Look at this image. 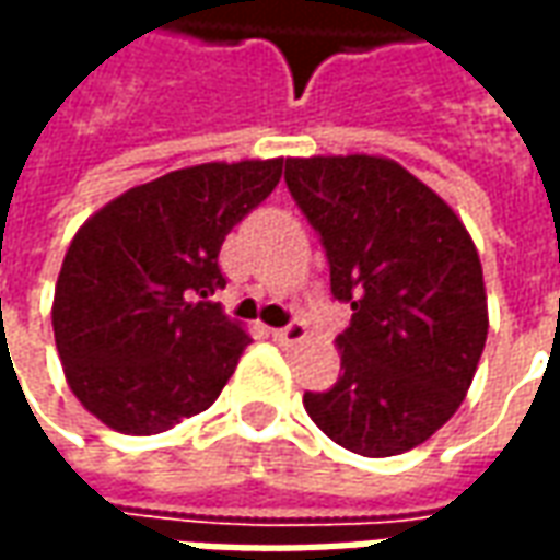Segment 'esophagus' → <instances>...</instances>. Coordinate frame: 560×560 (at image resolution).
<instances>
[{
	"label": "esophagus",
	"instance_id": "esophagus-1",
	"mask_svg": "<svg viewBox=\"0 0 560 560\" xmlns=\"http://www.w3.org/2000/svg\"><path fill=\"white\" fill-rule=\"evenodd\" d=\"M272 339L279 341L281 348H293V345H300V341L308 339V329H305V324H300V320H293L288 327L272 329Z\"/></svg>",
	"mask_w": 560,
	"mask_h": 560
}]
</instances>
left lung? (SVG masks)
I'll return each mask as SVG.
<instances>
[{"mask_svg": "<svg viewBox=\"0 0 560 560\" xmlns=\"http://www.w3.org/2000/svg\"><path fill=\"white\" fill-rule=\"evenodd\" d=\"M284 183L320 233L329 291L351 305L341 375L303 405L320 432L369 458L399 456L468 393L489 332L480 255L453 207L399 161L312 155Z\"/></svg>", "mask_w": 560, "mask_h": 560, "instance_id": "8db88e82", "label": "left lung"}]
</instances>
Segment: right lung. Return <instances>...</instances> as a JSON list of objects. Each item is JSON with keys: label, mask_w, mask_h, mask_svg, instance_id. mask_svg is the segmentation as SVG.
<instances>
[{"label": "right lung", "mask_w": 560, "mask_h": 560, "mask_svg": "<svg viewBox=\"0 0 560 560\" xmlns=\"http://www.w3.org/2000/svg\"><path fill=\"white\" fill-rule=\"evenodd\" d=\"M284 159L209 161L135 185L74 233L54 336L80 405L122 434H159L207 411L248 345L209 296L228 281L233 224L279 185Z\"/></svg>", "instance_id": "obj_1"}]
</instances>
